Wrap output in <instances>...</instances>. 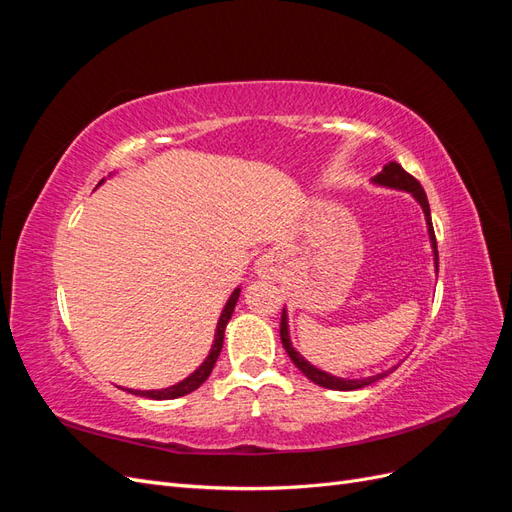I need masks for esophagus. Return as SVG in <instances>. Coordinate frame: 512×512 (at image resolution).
Listing matches in <instances>:
<instances>
[{
    "mask_svg": "<svg viewBox=\"0 0 512 512\" xmlns=\"http://www.w3.org/2000/svg\"><path fill=\"white\" fill-rule=\"evenodd\" d=\"M256 271H258V275H262V277H269L273 269L269 267V262H267V260H260V262H258V269H256Z\"/></svg>",
    "mask_w": 512,
    "mask_h": 512,
    "instance_id": "obj_1",
    "label": "esophagus"
}]
</instances>
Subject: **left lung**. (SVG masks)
I'll use <instances>...</instances> for the list:
<instances>
[{
  "mask_svg": "<svg viewBox=\"0 0 512 512\" xmlns=\"http://www.w3.org/2000/svg\"><path fill=\"white\" fill-rule=\"evenodd\" d=\"M374 185H380V188H391V190H401V192H408L414 196V200L418 205H421L423 213H425V222H427V232H429V243H431V250H433V267H436V275H438V245H436V235H433V224H431V211H429V203H427V194L421 188V183H418L410 173H406L404 168H401L397 162H389L384 168L382 173H378L374 179H371ZM280 337H282V344L290 356V361L297 365L303 374L312 380L318 386H324V389H331V391H356V389H363V386L374 384L378 380H382L384 376H389L393 369H397V365H393L391 369L382 371V374L376 376H367V378H337L333 374H327V371L318 369L316 365H312L309 361H305V356L294 350L292 342H290V329H288V312L284 307L282 312V322H280Z\"/></svg>",
  "mask_w": 512,
  "mask_h": 512,
  "instance_id": "left-lung-1",
  "label": "left lung"
}]
</instances>
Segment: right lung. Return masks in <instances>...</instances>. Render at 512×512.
<instances>
[{"label":"right lung","instance_id":"obj_1","mask_svg":"<svg viewBox=\"0 0 512 512\" xmlns=\"http://www.w3.org/2000/svg\"><path fill=\"white\" fill-rule=\"evenodd\" d=\"M102 183H104V179H102L98 185H102ZM239 294H241V288H235V292H232L230 297H228V301H226V305H224V309H222V314H220L218 327H215V337H213V344H211V350H209V354H207V359H205L203 363H200L198 369H194L188 378L177 382V384H173V386H168V389H158V391H134V389H128V393L141 395V397H149V399H177V397H183V395H188V393L196 391L198 386L209 378V374H211L213 367H215V361H218V356H220V352H222L226 324H228L232 312H235V305H237V301H239Z\"/></svg>","mask_w":512,"mask_h":512}]
</instances>
